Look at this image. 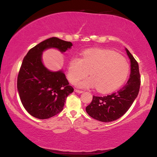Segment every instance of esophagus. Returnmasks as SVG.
Returning a JSON list of instances; mask_svg holds the SVG:
<instances>
[{
	"label": "esophagus",
	"mask_w": 157,
	"mask_h": 157,
	"mask_svg": "<svg viewBox=\"0 0 157 157\" xmlns=\"http://www.w3.org/2000/svg\"><path fill=\"white\" fill-rule=\"evenodd\" d=\"M75 91L76 92H77V93H79V94H80V93H82V92H83V91H82V90H77V89H75Z\"/></svg>",
	"instance_id": "34e87169"
}]
</instances>
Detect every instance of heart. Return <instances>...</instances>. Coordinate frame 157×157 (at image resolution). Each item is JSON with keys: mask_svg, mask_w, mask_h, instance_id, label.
I'll use <instances>...</instances> for the list:
<instances>
[{"mask_svg": "<svg viewBox=\"0 0 157 157\" xmlns=\"http://www.w3.org/2000/svg\"><path fill=\"white\" fill-rule=\"evenodd\" d=\"M91 77L77 83L80 88L97 86L101 92H111L120 88L128 77L129 65L117 53L109 50L94 49L84 51L82 59H71L67 69L69 81L75 84L89 74Z\"/></svg>", "mask_w": 157, "mask_h": 157, "instance_id": "b5f03b06", "label": "heart"}]
</instances>
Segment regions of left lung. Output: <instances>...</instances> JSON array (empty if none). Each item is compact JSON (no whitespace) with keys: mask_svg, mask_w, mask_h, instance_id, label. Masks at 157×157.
<instances>
[{"mask_svg":"<svg viewBox=\"0 0 157 157\" xmlns=\"http://www.w3.org/2000/svg\"><path fill=\"white\" fill-rule=\"evenodd\" d=\"M125 51L131 62L129 78L125 85L116 92L106 96H93L86 111L95 120L110 122L119 119L129 109L139 94L141 83L139 65L129 50L125 48Z\"/></svg>","mask_w":157,"mask_h":157,"instance_id":"obj_1","label":"left lung"}]
</instances>
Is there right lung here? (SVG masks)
<instances>
[{
  "instance_id": "add662e5",
  "label": "right lung",
  "mask_w": 157,
  "mask_h": 157,
  "mask_svg": "<svg viewBox=\"0 0 157 157\" xmlns=\"http://www.w3.org/2000/svg\"><path fill=\"white\" fill-rule=\"evenodd\" d=\"M72 46L70 41L51 37L32 48L24 58L17 88L23 106L31 116L44 120L57 115L74 91L62 70L51 71L42 62L45 50L55 48L64 53Z\"/></svg>"
}]
</instances>
